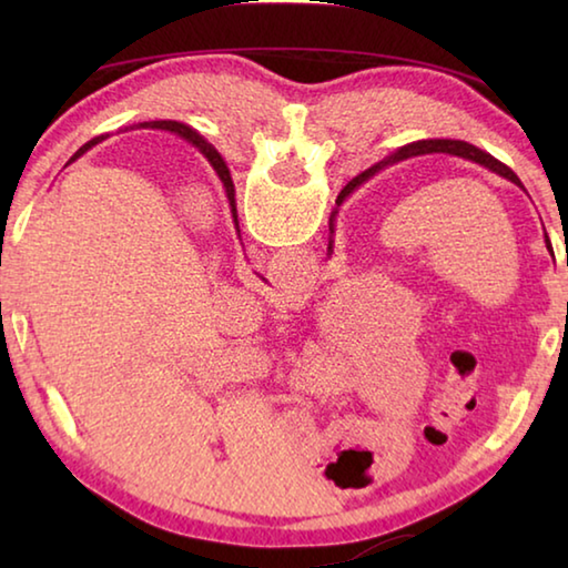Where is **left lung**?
<instances>
[{"mask_svg": "<svg viewBox=\"0 0 568 568\" xmlns=\"http://www.w3.org/2000/svg\"><path fill=\"white\" fill-rule=\"evenodd\" d=\"M187 140V138H185ZM187 142H192V140H187ZM192 145H195V142H192ZM420 155H454V158H464V160H470V162H476V165H480V168H486V170H491V172H496V175H501V178H506V180H511L514 185H518V187H524L521 185V180L516 178V172L508 168V165H504L501 160H496L494 155H488V152H484L480 148H476V145H470V142H464V140H418V142H410V145H403L400 150H396L393 152V155H388L386 160H381L378 165H373V168H368L365 172H361L358 178H353L348 185L343 187V192L338 195V200H335V203H338V207L343 205V200L351 195L353 190H358L365 180H371L373 175H378L381 170H386V168H390V165H398V162H403V160H408V158H420ZM227 165H225V160H223V155H220V180H227ZM335 213H338V210H333V215H331V240H328V253H333V233H335Z\"/></svg>", "mask_w": 568, "mask_h": 568, "instance_id": "left-lung-1", "label": "left lung"}]
</instances>
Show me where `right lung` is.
Returning a JSON list of instances; mask_svg holds the SVG:
<instances>
[{"instance_id": "right-lung-1", "label": "right lung", "mask_w": 568, "mask_h": 568, "mask_svg": "<svg viewBox=\"0 0 568 568\" xmlns=\"http://www.w3.org/2000/svg\"><path fill=\"white\" fill-rule=\"evenodd\" d=\"M140 128H152V130H168V132H175V134H180L182 140H192L195 142V148L203 152V155L207 158V162L210 165H213V170L217 172V178H220V152L210 145V142L203 138V134H197L195 130L192 128H187V124H182V122H172V120H155V122H142ZM104 138V134H102ZM100 140V138H98ZM98 140H90L88 145H82L80 148V152H77L74 158H80V155H84V152H88L92 145H98ZM72 158V160H74ZM223 187H225V195H227V200H230V213H233V220H235V225H237V207H235V185H233V178H230V172H227V180L223 182Z\"/></svg>"}]
</instances>
